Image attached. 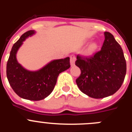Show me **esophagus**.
Wrapping results in <instances>:
<instances>
[{"instance_id":"1","label":"esophagus","mask_w":132,"mask_h":132,"mask_svg":"<svg viewBox=\"0 0 132 132\" xmlns=\"http://www.w3.org/2000/svg\"><path fill=\"white\" fill-rule=\"evenodd\" d=\"M75 60H76V58H75V56L74 55H72L70 56V63H71V66H74L75 65Z\"/></svg>"}]
</instances>
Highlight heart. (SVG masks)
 <instances>
[{
    "label": "heart",
    "mask_w": 132,
    "mask_h": 132,
    "mask_svg": "<svg viewBox=\"0 0 132 132\" xmlns=\"http://www.w3.org/2000/svg\"><path fill=\"white\" fill-rule=\"evenodd\" d=\"M98 48V44L96 42H93L89 45L88 47V52L90 53H93L95 52Z\"/></svg>",
    "instance_id": "1"
}]
</instances>
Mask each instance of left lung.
<instances>
[{"instance_id":"obj_1","label":"left lung","mask_w":132,"mask_h":132,"mask_svg":"<svg viewBox=\"0 0 132 132\" xmlns=\"http://www.w3.org/2000/svg\"><path fill=\"white\" fill-rule=\"evenodd\" d=\"M100 52L89 58L77 56L75 65L80 69L76 80L80 91L93 98L111 96L122 86L126 73L123 50L112 34L105 31Z\"/></svg>"}]
</instances>
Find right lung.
Masks as SVG:
<instances>
[{"label": "right lung", "mask_w": 132, "mask_h": 132, "mask_svg": "<svg viewBox=\"0 0 132 132\" xmlns=\"http://www.w3.org/2000/svg\"><path fill=\"white\" fill-rule=\"evenodd\" d=\"M36 31L30 30L21 36L12 46L6 65V76L10 87L20 97L41 101L53 91L59 73L68 69L70 58L54 59L36 71H30L18 63L16 54L23 42Z\"/></svg>", "instance_id": "add662e5"}]
</instances>
